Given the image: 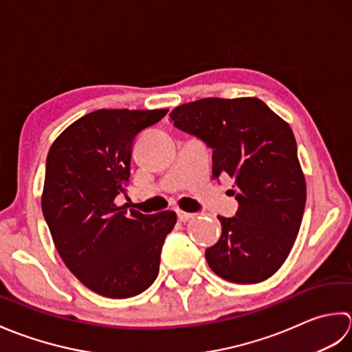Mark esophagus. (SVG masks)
<instances>
[{
  "instance_id": "1",
  "label": "esophagus",
  "mask_w": 352,
  "mask_h": 352,
  "mask_svg": "<svg viewBox=\"0 0 352 352\" xmlns=\"http://www.w3.org/2000/svg\"><path fill=\"white\" fill-rule=\"evenodd\" d=\"M192 216H195V214L185 212V211H181V210L177 211V219H179V221H188L190 219H192Z\"/></svg>"
}]
</instances>
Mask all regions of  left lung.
Instances as JSON below:
<instances>
[{"mask_svg": "<svg viewBox=\"0 0 352 352\" xmlns=\"http://www.w3.org/2000/svg\"><path fill=\"white\" fill-rule=\"evenodd\" d=\"M170 118L212 148L214 179H234L239 210L217 216L221 235L205 250L208 266L235 284L270 278L295 245L307 199L292 127L256 97L200 98Z\"/></svg>", "mask_w": 352, "mask_h": 352, "instance_id": "1", "label": "left lung"}]
</instances>
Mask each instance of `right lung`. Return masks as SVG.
I'll list each match as a JSON object with an SVG mask.
<instances>
[{
  "instance_id": "right-lung-1",
  "label": "right lung",
  "mask_w": 352,
  "mask_h": 352,
  "mask_svg": "<svg viewBox=\"0 0 352 352\" xmlns=\"http://www.w3.org/2000/svg\"><path fill=\"white\" fill-rule=\"evenodd\" d=\"M167 112L98 109L69 124L50 147L42 212L65 266L102 296H136L160 274L176 212L146 216L116 199L129 185L136 136Z\"/></svg>"
}]
</instances>
